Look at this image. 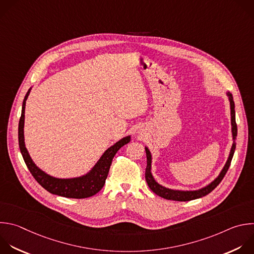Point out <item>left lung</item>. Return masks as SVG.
Here are the masks:
<instances>
[{
	"label": "left lung",
	"mask_w": 254,
	"mask_h": 254,
	"mask_svg": "<svg viewBox=\"0 0 254 254\" xmlns=\"http://www.w3.org/2000/svg\"><path fill=\"white\" fill-rule=\"evenodd\" d=\"M228 100H229V104H230V117H231V132H232V139H233V143L228 155V158L223 166V168L221 170L220 174L218 175V177L212 181L209 185L205 186L202 189H199L197 190H171L164 188L162 186H160L159 184L156 183V181L154 180V178L152 177L151 174V153L148 149V147L145 146V152H146V168H145V181L147 183V186L149 187V189L158 196L163 197L165 199H170V200H177V201H189V200H193L202 196L207 195L209 192H211L222 181V179L224 178L225 174L227 173L231 159L233 157V153L235 150V146H236V142H235V138L237 136V126L235 123V110H234V102H233V98L232 95L230 93H226Z\"/></svg>",
	"instance_id": "8db88e82"
}]
</instances>
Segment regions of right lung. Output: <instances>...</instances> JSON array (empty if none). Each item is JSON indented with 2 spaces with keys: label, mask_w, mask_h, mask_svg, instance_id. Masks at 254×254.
Returning a JSON list of instances; mask_svg holds the SVG:
<instances>
[{
  "label": "right lung",
  "mask_w": 254,
  "mask_h": 254,
  "mask_svg": "<svg viewBox=\"0 0 254 254\" xmlns=\"http://www.w3.org/2000/svg\"><path fill=\"white\" fill-rule=\"evenodd\" d=\"M31 89L28 91L25 96L22 115L19 122V145L20 150L23 155V158L29 168L30 173L35 178V180L49 192L68 198H86L95 195L98 193L106 184V180L109 175L110 167L113 161L114 156L118 150L125 144L130 141V135L123 137L117 141L114 145L110 146L94 165L92 170L81 177L72 178V179H58L54 178L45 172H43L40 167H38L33 159L31 158L28 149L25 144L24 137V124H25V108L26 101L30 95Z\"/></svg>",
  "instance_id": "add662e5"
}]
</instances>
